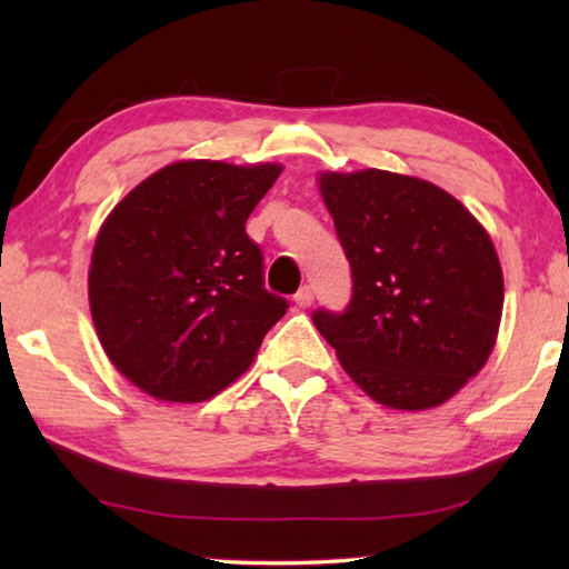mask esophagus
Instances as JSON below:
<instances>
[{
	"label": "esophagus",
	"instance_id": "34e87169",
	"mask_svg": "<svg viewBox=\"0 0 569 569\" xmlns=\"http://www.w3.org/2000/svg\"><path fill=\"white\" fill-rule=\"evenodd\" d=\"M293 301H296V306H301V308L311 306V303H313V288H311V286H303L301 291H298V293L293 296Z\"/></svg>",
	"mask_w": 569,
	"mask_h": 569
}]
</instances>
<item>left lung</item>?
<instances>
[{"label":"left lung","instance_id":"1","mask_svg":"<svg viewBox=\"0 0 569 569\" xmlns=\"http://www.w3.org/2000/svg\"><path fill=\"white\" fill-rule=\"evenodd\" d=\"M319 188L353 288L343 311H313L316 329L373 401L439 407L495 349L505 281L492 240L435 182L371 168L323 172Z\"/></svg>","mask_w":569,"mask_h":569}]
</instances>
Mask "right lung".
<instances>
[{
	"label": "right lung",
	"instance_id": "add662e5",
	"mask_svg": "<svg viewBox=\"0 0 569 569\" xmlns=\"http://www.w3.org/2000/svg\"><path fill=\"white\" fill-rule=\"evenodd\" d=\"M281 166L182 160L130 190L90 263L94 329L124 379L162 401H206L243 373L288 308L263 286L246 220Z\"/></svg>",
	"mask_w": 569,
	"mask_h": 569
}]
</instances>
